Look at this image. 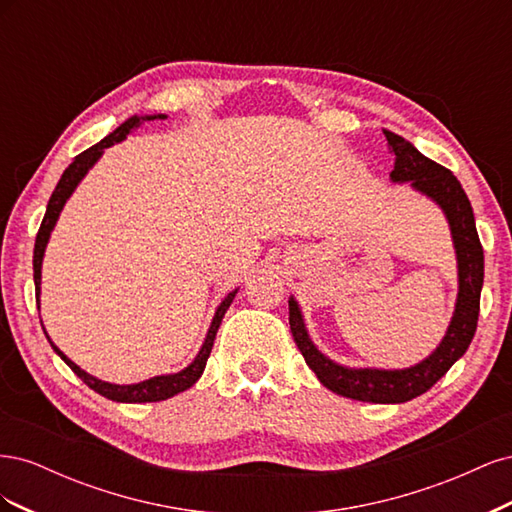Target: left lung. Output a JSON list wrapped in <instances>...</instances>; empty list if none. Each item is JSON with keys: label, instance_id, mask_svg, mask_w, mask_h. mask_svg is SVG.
Returning a JSON list of instances; mask_svg holds the SVG:
<instances>
[{"label": "left lung", "instance_id": "8db88e82", "mask_svg": "<svg viewBox=\"0 0 512 512\" xmlns=\"http://www.w3.org/2000/svg\"><path fill=\"white\" fill-rule=\"evenodd\" d=\"M386 141L395 153V166L391 170L393 183H410V188L436 203L451 228L453 247L457 256V301L455 312L438 348L423 361L404 369H378V367H348L335 363L322 354L307 333L305 318L299 301L290 297V331L297 342L307 367L329 391L369 401V404H404L429 391L448 369L466 354L476 333L480 290L485 277L483 245L478 241L474 224V211L457 177L444 166L425 158L410 141L399 134L384 130Z\"/></svg>", "mask_w": 512, "mask_h": 512}]
</instances>
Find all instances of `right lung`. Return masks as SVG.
<instances>
[{
	"instance_id": "right-lung-1",
	"label": "right lung",
	"mask_w": 512,
	"mask_h": 512,
	"mask_svg": "<svg viewBox=\"0 0 512 512\" xmlns=\"http://www.w3.org/2000/svg\"><path fill=\"white\" fill-rule=\"evenodd\" d=\"M153 119H166V115H134L130 119H126L121 123V126L111 132L108 136H104L102 141L94 147H89L87 151L79 153L72 160V164L64 170V175H61L59 183L55 192L51 194V200L49 205H46V213H44V220L40 224V230H38V237H36V245H34V284H36V303H38V309H40V284H42V260H44V252H46V245H49V239H51V232L59 220V213L64 211V205L68 203V198L72 196V192L76 190V185H79L85 175L89 173L91 168H94V164L102 158L104 149L113 147L115 143H121L126 141V136L130 132H134L136 128L143 126V121H153ZM239 292V288H235L232 292H228L226 297L222 299V303L218 305V309H215L213 314V320L209 324V331H207V337L203 346H200L198 354L194 356V361L183 367L181 371H177V374H164V376H153L149 380H143V382H136V384H113V382H104L96 376L87 374L85 369H81L79 365H76L74 361H70L68 356L61 352L53 342L49 333L44 331L46 339H49L53 350L61 356V361H64L76 376H79L89 389H94L96 393H100L102 397L106 399H113V401H121V404H147V401H164L168 397L173 395H179L183 391H188L192 384H196V380L203 376L205 371V365H207V359L211 354V348H213V339H215V333H218L220 324H222V318L226 314V309L230 307L232 299H235V294ZM44 329V327H42Z\"/></svg>"
}]
</instances>
